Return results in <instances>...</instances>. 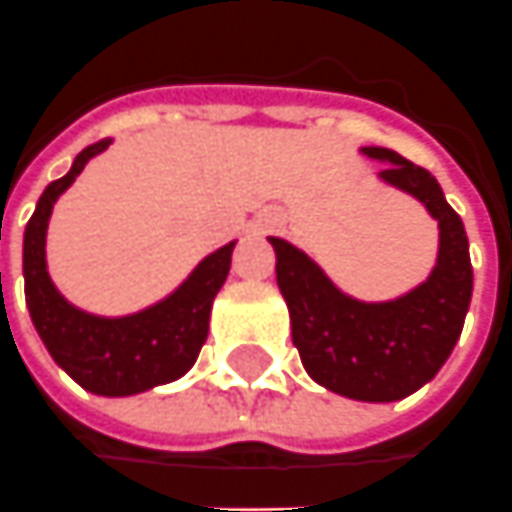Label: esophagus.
I'll return each mask as SVG.
<instances>
[{
  "instance_id": "esophagus-1",
  "label": "esophagus",
  "mask_w": 512,
  "mask_h": 512,
  "mask_svg": "<svg viewBox=\"0 0 512 512\" xmlns=\"http://www.w3.org/2000/svg\"><path fill=\"white\" fill-rule=\"evenodd\" d=\"M276 225H281V214H278V211L264 214V228H276Z\"/></svg>"
}]
</instances>
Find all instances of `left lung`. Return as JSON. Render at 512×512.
Masks as SVG:
<instances>
[{"mask_svg":"<svg viewBox=\"0 0 512 512\" xmlns=\"http://www.w3.org/2000/svg\"><path fill=\"white\" fill-rule=\"evenodd\" d=\"M362 153L382 161L384 183L421 200L438 220V262L424 284L396 301H357L303 250L278 236H270V245L306 373L331 393L384 404L412 396L443 368L463 331L474 270L463 220L435 175L387 147H362Z\"/></svg>","mask_w":512,"mask_h":512,"instance_id":"8db88e82","label":"left lung"}]
</instances>
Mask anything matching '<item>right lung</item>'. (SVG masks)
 I'll return each instance as SVG.
<instances>
[{
  "mask_svg": "<svg viewBox=\"0 0 512 512\" xmlns=\"http://www.w3.org/2000/svg\"><path fill=\"white\" fill-rule=\"evenodd\" d=\"M108 139L77 153L72 169L38 197L24 228V295L38 337L74 382L97 396H136L181 379L209 337L211 303L228 278L236 242L214 250L178 290L136 315H88L63 298L47 273V225L55 200L69 189Z\"/></svg>",
  "mask_w": 512,
  "mask_h": 512,
  "instance_id": "obj_1",
  "label": "right lung"
}]
</instances>
